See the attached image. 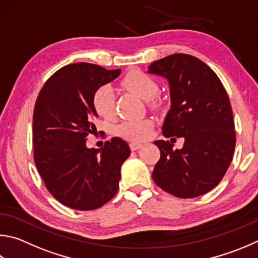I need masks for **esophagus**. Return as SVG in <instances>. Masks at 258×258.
<instances>
[{
    "label": "esophagus",
    "mask_w": 258,
    "mask_h": 258,
    "mask_svg": "<svg viewBox=\"0 0 258 258\" xmlns=\"http://www.w3.org/2000/svg\"><path fill=\"white\" fill-rule=\"evenodd\" d=\"M142 147H143V145L141 143H139V142H131L130 143V148H131V150H132V151H137V150L141 149Z\"/></svg>",
    "instance_id": "esophagus-1"
}]
</instances>
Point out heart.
Returning a JSON list of instances; mask_svg holds the SVG:
<instances>
[{
  "label": "heart",
  "mask_w": 258,
  "mask_h": 258,
  "mask_svg": "<svg viewBox=\"0 0 258 258\" xmlns=\"http://www.w3.org/2000/svg\"><path fill=\"white\" fill-rule=\"evenodd\" d=\"M121 86L144 100L157 96L159 87L154 79L141 71L127 73L121 80ZM93 107L97 114L104 118H111L115 111V95L110 86H102L93 95ZM153 121L149 118L126 120L117 126V134L128 140H145L150 137Z\"/></svg>",
  "instance_id": "b5f03b06"
}]
</instances>
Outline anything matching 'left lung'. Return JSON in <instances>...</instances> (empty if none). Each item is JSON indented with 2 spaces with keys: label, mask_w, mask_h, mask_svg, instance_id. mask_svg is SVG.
<instances>
[{
  "label": "left lung",
  "mask_w": 258,
  "mask_h": 258,
  "mask_svg": "<svg viewBox=\"0 0 258 258\" xmlns=\"http://www.w3.org/2000/svg\"><path fill=\"white\" fill-rule=\"evenodd\" d=\"M148 73L165 78L169 84L171 105L162 125L163 137L185 140L176 150L169 141H154L161 156L154 166L153 181L177 198H198L221 181L235 151V124L227 92L217 74L191 55L158 59Z\"/></svg>",
  "instance_id": "1"
}]
</instances>
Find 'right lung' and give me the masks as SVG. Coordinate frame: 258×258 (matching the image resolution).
I'll list each match as a JSON object with an SVG mask.
<instances>
[{
  "instance_id": "obj_1",
  "label": "right lung",
  "mask_w": 258,
  "mask_h": 258,
  "mask_svg": "<svg viewBox=\"0 0 258 258\" xmlns=\"http://www.w3.org/2000/svg\"><path fill=\"white\" fill-rule=\"evenodd\" d=\"M120 70L74 63L59 69L44 84L34 109V158L49 193L59 203L79 211L108 202L119 187L120 167L128 144L113 138L101 150L87 147L98 117L93 95Z\"/></svg>"
}]
</instances>
